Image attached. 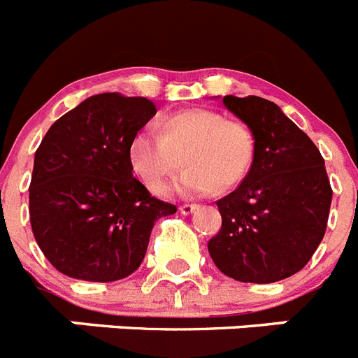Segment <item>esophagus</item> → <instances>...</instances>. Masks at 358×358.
<instances>
[{
    "mask_svg": "<svg viewBox=\"0 0 358 358\" xmlns=\"http://www.w3.org/2000/svg\"><path fill=\"white\" fill-rule=\"evenodd\" d=\"M196 209H198V205H194V203L180 205V213H182V214H192Z\"/></svg>",
    "mask_w": 358,
    "mask_h": 358,
    "instance_id": "1",
    "label": "esophagus"
}]
</instances>
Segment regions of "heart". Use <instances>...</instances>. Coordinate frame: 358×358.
Returning <instances> with one entry per match:
<instances>
[{
    "label": "heart",
    "instance_id": "b5f03b06",
    "mask_svg": "<svg viewBox=\"0 0 358 358\" xmlns=\"http://www.w3.org/2000/svg\"><path fill=\"white\" fill-rule=\"evenodd\" d=\"M256 153L252 129L238 119L207 108L169 115L155 127H142L127 145V160L145 187L157 189L180 167L187 169L162 189L182 196H201L210 189L229 191L247 176Z\"/></svg>",
    "mask_w": 358,
    "mask_h": 358
}]
</instances>
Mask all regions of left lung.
<instances>
[{
  "mask_svg": "<svg viewBox=\"0 0 358 358\" xmlns=\"http://www.w3.org/2000/svg\"><path fill=\"white\" fill-rule=\"evenodd\" d=\"M223 104L252 129L256 153L239 187L216 201L222 229L209 254L236 281H281L324 238L334 194L324 158L278 104L256 95H225Z\"/></svg>",
  "mask_w": 358,
  "mask_h": 358,
  "instance_id": "1",
  "label": "left lung"
}]
</instances>
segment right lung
Here are the masks:
<instances>
[{
    "label": "right lung",
    "mask_w": 358,
    "mask_h": 358,
    "mask_svg": "<svg viewBox=\"0 0 358 358\" xmlns=\"http://www.w3.org/2000/svg\"><path fill=\"white\" fill-rule=\"evenodd\" d=\"M157 113L153 101L101 93L52 124L34 158L30 225L61 273L110 282L141 266L158 217L176 213L151 196L127 160L131 136Z\"/></svg>",
    "instance_id": "obj_1"
}]
</instances>
